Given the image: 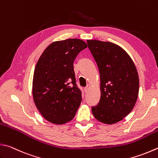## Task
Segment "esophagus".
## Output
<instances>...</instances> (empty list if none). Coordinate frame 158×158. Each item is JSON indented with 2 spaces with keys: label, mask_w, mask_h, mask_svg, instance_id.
Instances as JSON below:
<instances>
[{
  "label": "esophagus",
  "mask_w": 158,
  "mask_h": 158,
  "mask_svg": "<svg viewBox=\"0 0 158 158\" xmlns=\"http://www.w3.org/2000/svg\"><path fill=\"white\" fill-rule=\"evenodd\" d=\"M90 87H91V86L89 85H87V87L84 88V91H85V92H87V91H89V89H90Z\"/></svg>",
  "instance_id": "34e87169"
}]
</instances>
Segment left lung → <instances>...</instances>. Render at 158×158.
I'll return each mask as SVG.
<instances>
[{"label": "left lung", "mask_w": 158, "mask_h": 158, "mask_svg": "<svg viewBox=\"0 0 158 158\" xmlns=\"http://www.w3.org/2000/svg\"><path fill=\"white\" fill-rule=\"evenodd\" d=\"M100 76L101 96L92 106L93 115L101 123H118L132 111L138 99L139 77L128 53L110 42L87 40Z\"/></svg>", "instance_id": "1"}]
</instances>
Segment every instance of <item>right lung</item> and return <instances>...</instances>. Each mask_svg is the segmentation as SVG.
Instances as JSON below:
<instances>
[{
  "label": "right lung",
  "instance_id": "1",
  "mask_svg": "<svg viewBox=\"0 0 158 158\" xmlns=\"http://www.w3.org/2000/svg\"><path fill=\"white\" fill-rule=\"evenodd\" d=\"M87 47L80 39L56 41L38 59L33 78V97L40 114L50 123L65 124L76 114L82 91L76 85L73 62Z\"/></svg>",
  "mask_w": 158,
  "mask_h": 158
}]
</instances>
